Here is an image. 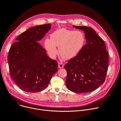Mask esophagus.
<instances>
[{"instance_id": "obj_1", "label": "esophagus", "mask_w": 121, "mask_h": 121, "mask_svg": "<svg viewBox=\"0 0 121 121\" xmlns=\"http://www.w3.org/2000/svg\"><path fill=\"white\" fill-rule=\"evenodd\" d=\"M58 66H59V68H62L63 67L64 65H63V64H62V63H61L59 62V63H58Z\"/></svg>"}]
</instances>
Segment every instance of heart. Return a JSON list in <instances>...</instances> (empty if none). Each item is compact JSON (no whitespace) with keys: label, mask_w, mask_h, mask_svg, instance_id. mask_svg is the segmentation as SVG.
Masks as SVG:
<instances>
[{"label":"heart","mask_w":121,"mask_h":121,"mask_svg":"<svg viewBox=\"0 0 121 121\" xmlns=\"http://www.w3.org/2000/svg\"><path fill=\"white\" fill-rule=\"evenodd\" d=\"M85 38L82 32L64 28L58 29L50 35V39L45 40V47L48 54L55 58L59 47L60 56L65 60L73 58L83 48Z\"/></svg>","instance_id":"1"}]
</instances>
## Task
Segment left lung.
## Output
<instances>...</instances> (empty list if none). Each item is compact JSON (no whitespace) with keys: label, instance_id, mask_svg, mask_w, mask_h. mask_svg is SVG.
Listing matches in <instances>:
<instances>
[{"label":"left lung","instance_id":"left-lung-1","mask_svg":"<svg viewBox=\"0 0 121 121\" xmlns=\"http://www.w3.org/2000/svg\"><path fill=\"white\" fill-rule=\"evenodd\" d=\"M84 31L86 40L81 50L65 64L66 85L77 93L90 92L105 81L108 71L109 55L104 40L91 27L73 26Z\"/></svg>","mask_w":121,"mask_h":121}]
</instances>
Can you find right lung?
I'll return each mask as SVG.
<instances>
[{"mask_svg":"<svg viewBox=\"0 0 121 121\" xmlns=\"http://www.w3.org/2000/svg\"><path fill=\"white\" fill-rule=\"evenodd\" d=\"M51 24L36 25L22 33L10 47L8 60L12 79L22 90L35 93L46 88L58 71V63L48 57L38 43L50 29Z\"/></svg>","mask_w":121,"mask_h":121,"instance_id":"obj_1","label":"right lung"}]
</instances>
